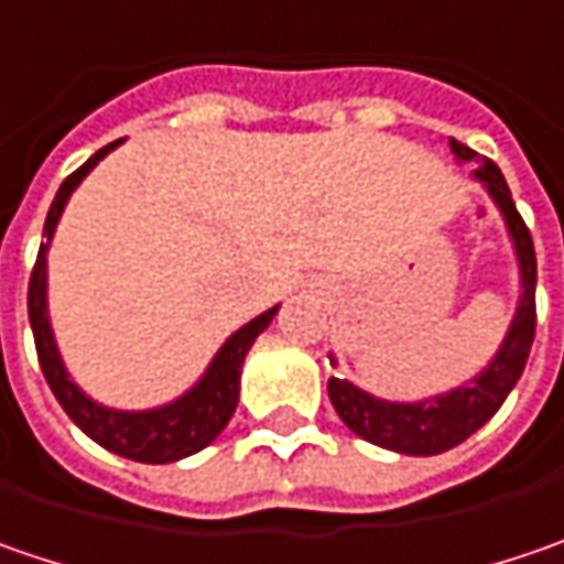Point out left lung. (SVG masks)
Returning <instances> with one entry per match:
<instances>
[{
    "label": "left lung",
    "instance_id": "1",
    "mask_svg": "<svg viewBox=\"0 0 564 564\" xmlns=\"http://www.w3.org/2000/svg\"><path fill=\"white\" fill-rule=\"evenodd\" d=\"M452 151L460 160L477 158V151H470L467 144H460L454 138ZM477 180L489 188V195L496 198V205L502 208L505 220H508V230H511L514 249H518V261H521L524 296H521V306H518V315H514L511 330L505 337L502 350L489 362V369L470 384H460L442 398H429L423 404H388V401H379V398L359 391L350 381L328 379V398L337 410V416L354 429L359 438L381 445L388 452L420 454L423 457V454L448 452L454 445H460L464 438H470L505 404V398L511 394V388L521 379L530 347H533V334H536V252H533V239H530L524 217L514 208V198H511V188L505 183L502 170L492 160H482Z\"/></svg>",
    "mask_w": 564,
    "mask_h": 564
}]
</instances>
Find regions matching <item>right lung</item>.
<instances>
[{
    "mask_svg": "<svg viewBox=\"0 0 564 564\" xmlns=\"http://www.w3.org/2000/svg\"><path fill=\"white\" fill-rule=\"evenodd\" d=\"M119 141L100 148L72 176H65V183L59 185V192L53 198V208L46 214L43 236H53L56 220H59L68 195L75 192V185L82 183L87 173L94 170V163L107 158ZM274 315H278V306L261 312L246 328L236 330L234 337L220 347V354L214 356L208 376L198 381L185 398L160 406V410H148V413H122V410H107V406L94 404L62 369L59 350H56L50 318H46V246H40L34 271H31V283H28V318H31V328H34L40 369H43L46 384L53 388L62 410L97 445H104L112 454H122L129 460H141V464H170V460L188 457V454L202 452L205 445H210L224 432V426L234 416L236 404H239L242 359L249 354V347L256 344L258 334L271 325Z\"/></svg>",
    "mask_w": 564,
    "mask_h": 564,
    "instance_id": "right-lung-1",
    "label": "right lung"
}]
</instances>
